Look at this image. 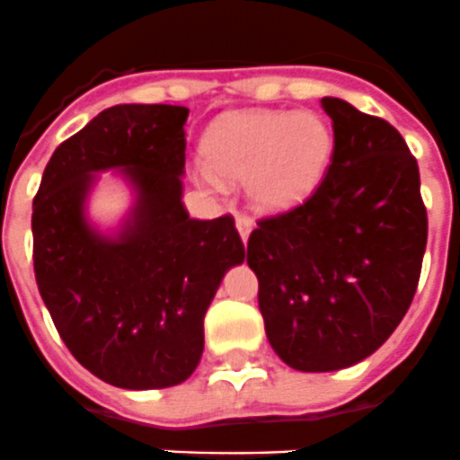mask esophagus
Returning <instances> with one entry per match:
<instances>
[{
	"label": "esophagus",
	"mask_w": 460,
	"mask_h": 460,
	"mask_svg": "<svg viewBox=\"0 0 460 460\" xmlns=\"http://www.w3.org/2000/svg\"><path fill=\"white\" fill-rule=\"evenodd\" d=\"M235 226H238L240 238H243V240H245V243H247V238H250L252 229H254V222H252L250 215H245V213H238V215H235Z\"/></svg>",
	"instance_id": "esophagus-1"
}]
</instances>
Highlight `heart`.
<instances>
[{
  "mask_svg": "<svg viewBox=\"0 0 460 460\" xmlns=\"http://www.w3.org/2000/svg\"><path fill=\"white\" fill-rule=\"evenodd\" d=\"M330 151V128L314 114L243 111L206 132L210 169L201 167V179L220 185L215 171L226 179L247 176L250 197L261 208H287L318 183Z\"/></svg>",
  "mask_w": 460,
  "mask_h": 460,
  "instance_id": "b5f03b06",
  "label": "heart"
}]
</instances>
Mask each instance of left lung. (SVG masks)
Instances as JSON below:
<instances>
[{
    "mask_svg": "<svg viewBox=\"0 0 460 460\" xmlns=\"http://www.w3.org/2000/svg\"><path fill=\"white\" fill-rule=\"evenodd\" d=\"M332 164L302 204L256 222L247 263L275 353L337 371L378 350L411 307L426 250L420 167L401 132L339 98Z\"/></svg>",
    "mask_w": 460,
    "mask_h": 460,
    "instance_id": "1",
    "label": "left lung"
}]
</instances>
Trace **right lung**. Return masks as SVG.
I'll return each instance as SVG.
<instances>
[{"label":"right lung","mask_w":460,"mask_h":460,"mask_svg":"<svg viewBox=\"0 0 460 460\" xmlns=\"http://www.w3.org/2000/svg\"><path fill=\"white\" fill-rule=\"evenodd\" d=\"M179 105H117L52 153L34 197V272L73 358L123 390H163L192 376L204 316L222 277L245 259L234 215L192 220L181 194ZM121 166L140 199L119 239L84 220L91 172Z\"/></svg>","instance_id":"right-lung-1"}]
</instances>
